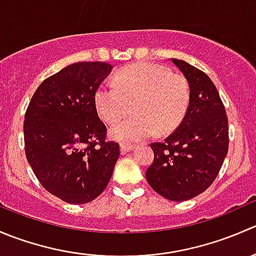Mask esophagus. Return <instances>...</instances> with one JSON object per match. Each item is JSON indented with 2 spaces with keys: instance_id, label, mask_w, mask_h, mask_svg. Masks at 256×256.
Masks as SVG:
<instances>
[{
  "instance_id": "1",
  "label": "esophagus",
  "mask_w": 256,
  "mask_h": 256,
  "mask_svg": "<svg viewBox=\"0 0 256 256\" xmlns=\"http://www.w3.org/2000/svg\"><path fill=\"white\" fill-rule=\"evenodd\" d=\"M134 147L135 146H134V144H120V150L122 154H125V152H128V151H131Z\"/></svg>"
}]
</instances>
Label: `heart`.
Wrapping results in <instances>:
<instances>
[{
    "label": "heart",
    "instance_id": "obj_1",
    "mask_svg": "<svg viewBox=\"0 0 256 256\" xmlns=\"http://www.w3.org/2000/svg\"><path fill=\"white\" fill-rule=\"evenodd\" d=\"M190 100L188 80L154 63H136L118 74L116 82H105L95 92L100 118L112 124L133 105L134 115L118 122L110 130L114 138L136 142L172 132L187 112Z\"/></svg>",
    "mask_w": 256,
    "mask_h": 256
}]
</instances>
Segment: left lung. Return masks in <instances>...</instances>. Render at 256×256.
I'll use <instances>...</instances> for the list:
<instances>
[{"label": "left lung", "instance_id": "8db88e82", "mask_svg": "<svg viewBox=\"0 0 256 256\" xmlns=\"http://www.w3.org/2000/svg\"><path fill=\"white\" fill-rule=\"evenodd\" d=\"M172 63L190 82V105L176 130L151 144L154 157L146 180L162 197L182 202L204 192L218 176L228 154L229 126L223 102L207 74L184 60Z\"/></svg>", "mask_w": 256, "mask_h": 256}]
</instances>
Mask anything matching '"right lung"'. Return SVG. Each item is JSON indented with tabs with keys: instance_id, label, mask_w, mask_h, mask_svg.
<instances>
[{
	"instance_id": "right-lung-1",
	"label": "right lung",
	"mask_w": 256,
	"mask_h": 256,
	"mask_svg": "<svg viewBox=\"0 0 256 256\" xmlns=\"http://www.w3.org/2000/svg\"><path fill=\"white\" fill-rule=\"evenodd\" d=\"M112 69L102 62L70 64L37 88L26 110L28 164L44 190L70 204L102 194L120 156V144L106 141L95 105Z\"/></svg>"
}]
</instances>
